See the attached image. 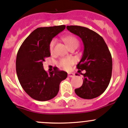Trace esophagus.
Returning a JSON list of instances; mask_svg holds the SVG:
<instances>
[{
	"mask_svg": "<svg viewBox=\"0 0 128 128\" xmlns=\"http://www.w3.org/2000/svg\"><path fill=\"white\" fill-rule=\"evenodd\" d=\"M75 76V74L74 73H70V72H69V73H68V77H74Z\"/></svg>",
	"mask_w": 128,
	"mask_h": 128,
	"instance_id": "esophagus-1",
	"label": "esophagus"
}]
</instances>
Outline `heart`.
Here are the masks:
<instances>
[{
    "label": "heart",
    "mask_w": 128,
    "mask_h": 128,
    "mask_svg": "<svg viewBox=\"0 0 128 128\" xmlns=\"http://www.w3.org/2000/svg\"><path fill=\"white\" fill-rule=\"evenodd\" d=\"M64 40L69 49L72 47H74V46L77 47L78 43H79L78 40L73 36H67L64 37ZM55 44H56V40L53 39L51 40L50 45H49V49H50V51L51 52H52L54 51ZM74 63V60L72 58H63V59H60L58 62V64L59 66L65 69H70Z\"/></svg>",
    "instance_id": "b5f03b06"
}]
</instances>
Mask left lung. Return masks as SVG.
<instances>
[{
    "label": "left lung",
    "instance_id": "left-lung-1",
    "mask_svg": "<svg viewBox=\"0 0 128 128\" xmlns=\"http://www.w3.org/2000/svg\"><path fill=\"white\" fill-rule=\"evenodd\" d=\"M78 36L84 45L83 56L77 65L78 72L86 70L83 84L75 89L79 97L92 99L100 96L108 87L112 74V58L104 38L92 30L80 26H67ZM78 74H76L77 76Z\"/></svg>",
    "mask_w": 128,
    "mask_h": 128
}]
</instances>
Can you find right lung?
Returning <instances> with one entry per match:
<instances>
[{"label": "right lung", "instance_id": "add662e5", "mask_svg": "<svg viewBox=\"0 0 128 128\" xmlns=\"http://www.w3.org/2000/svg\"><path fill=\"white\" fill-rule=\"evenodd\" d=\"M65 28V25H59L36 28L19 48L16 59L18 78L25 92L34 100L53 98L59 92L60 82L68 77L67 72L59 69L48 73L42 64L45 58L51 56V41Z\"/></svg>", "mask_w": 128, "mask_h": 128}]
</instances>
